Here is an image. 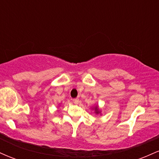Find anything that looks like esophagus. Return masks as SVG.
Listing matches in <instances>:
<instances>
[{
	"instance_id": "obj_1",
	"label": "esophagus",
	"mask_w": 159,
	"mask_h": 159,
	"mask_svg": "<svg viewBox=\"0 0 159 159\" xmlns=\"http://www.w3.org/2000/svg\"><path fill=\"white\" fill-rule=\"evenodd\" d=\"M72 101H73V102L75 104H76V105H78V104L80 102V101H79V99H78V98H74V99L72 100Z\"/></svg>"
}]
</instances>
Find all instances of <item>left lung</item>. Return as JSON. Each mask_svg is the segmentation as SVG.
<instances>
[{
	"label": "left lung",
	"instance_id": "8db88e82",
	"mask_svg": "<svg viewBox=\"0 0 159 159\" xmlns=\"http://www.w3.org/2000/svg\"><path fill=\"white\" fill-rule=\"evenodd\" d=\"M94 110H95V113H96V114H100V111H99V109H98V106H96L94 107Z\"/></svg>",
	"mask_w": 159,
	"mask_h": 159
}]
</instances>
